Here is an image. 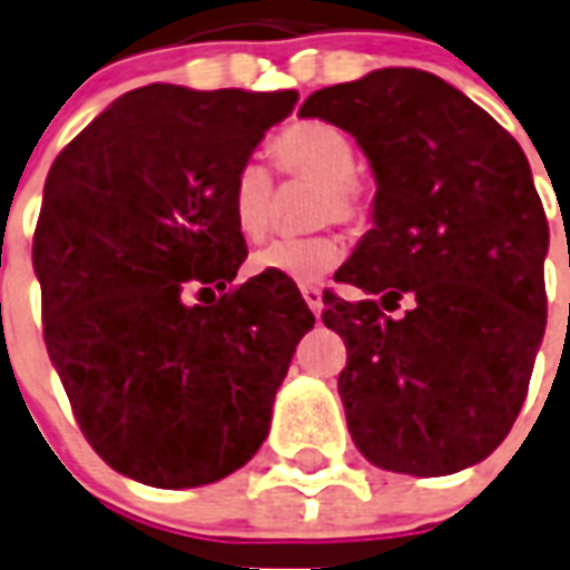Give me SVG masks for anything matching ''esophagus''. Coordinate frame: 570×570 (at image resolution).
Masks as SVG:
<instances>
[{
	"mask_svg": "<svg viewBox=\"0 0 570 570\" xmlns=\"http://www.w3.org/2000/svg\"><path fill=\"white\" fill-rule=\"evenodd\" d=\"M301 295L307 301V307L313 309V316H318L325 309V301H322V289L318 286H301Z\"/></svg>",
	"mask_w": 570,
	"mask_h": 570,
	"instance_id": "obj_1",
	"label": "esophagus"
}]
</instances>
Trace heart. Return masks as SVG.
<instances>
[{"instance_id":"b5f03b06","label":"heart","mask_w":570,"mask_h":570,"mask_svg":"<svg viewBox=\"0 0 570 570\" xmlns=\"http://www.w3.org/2000/svg\"><path fill=\"white\" fill-rule=\"evenodd\" d=\"M277 173L286 178L316 180V216L322 222H363L368 189L357 175V142L325 119H298L275 134L269 146ZM230 219L239 237L257 243L275 219V180L261 164L239 166L228 193ZM345 257L340 234L275 239L252 257V272L281 275L295 284H316Z\"/></svg>"}]
</instances>
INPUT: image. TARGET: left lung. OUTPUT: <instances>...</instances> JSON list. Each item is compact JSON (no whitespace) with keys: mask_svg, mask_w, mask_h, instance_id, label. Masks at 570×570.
<instances>
[{"mask_svg":"<svg viewBox=\"0 0 570 570\" xmlns=\"http://www.w3.org/2000/svg\"><path fill=\"white\" fill-rule=\"evenodd\" d=\"M298 114L354 134L377 178L374 228L336 272L365 298L325 293L322 313L348 348L351 439L397 474L469 469L515 424L544 336L548 219L524 151L421 69L325 87ZM404 294L414 307L390 320Z\"/></svg>","mask_w":570,"mask_h":570,"instance_id":"8db88e82","label":"left lung"}]
</instances>
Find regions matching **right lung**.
I'll list each match as a JSON object with an SVG mask.
<instances>
[{
    "mask_svg": "<svg viewBox=\"0 0 570 570\" xmlns=\"http://www.w3.org/2000/svg\"><path fill=\"white\" fill-rule=\"evenodd\" d=\"M295 101V90L140 87L49 169L35 230L46 351L85 439L125 478L213 483L269 433L316 318L281 275L230 286L248 252L228 193ZM205 292L213 302L186 301Z\"/></svg>",
    "mask_w": 570,
    "mask_h": 570,
    "instance_id": "right-lung-1",
    "label": "right lung"
}]
</instances>
